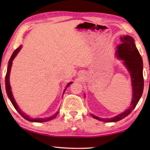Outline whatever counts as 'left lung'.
<instances>
[{"label": "left lung", "instance_id": "obj_1", "mask_svg": "<svg viewBox=\"0 0 150 150\" xmlns=\"http://www.w3.org/2000/svg\"><path fill=\"white\" fill-rule=\"evenodd\" d=\"M121 44L117 47V56L123 61V64L129 71L131 77L132 86V98L130 107L124 112L112 118H100L92 115V117L103 122H116L126 117L135 108L143 93V62L142 58L136 47L134 40L129 35L121 37Z\"/></svg>", "mask_w": 150, "mask_h": 150}]
</instances>
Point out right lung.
Instances as JSON below:
<instances>
[{"mask_svg": "<svg viewBox=\"0 0 150 150\" xmlns=\"http://www.w3.org/2000/svg\"><path fill=\"white\" fill-rule=\"evenodd\" d=\"M21 46L20 47H19L17 49H16L15 51L13 52L12 56H11V58L10 59V60L8 62V68H7V71H6V77H5V85H6V93L8 96L10 100L12 102V105H13V107L16 109V110H17L18 112L20 114V115L23 117L24 119H25L26 120H28L29 121H31V122H46V121H50L52 119H53L56 117L58 115V114L59 113V111L58 112H56L55 114H54L53 115H52L50 117H45V118H30L29 116H28V115H26L25 113H24L23 112L21 111L20 108H19V106L18 105L17 103H16V101L14 98H13V95L12 93V91H11V87H10V81H9V78H10V70H11V67H12V61L13 59H14L15 57L17 55L18 53L20 52V50H21ZM73 83V82H70L67 84V86L66 87V88H65L64 91V94L65 91H66V90L67 88V86H69L71 84ZM63 94V95H64Z\"/></svg>", "mask_w": 150, "mask_h": 150, "instance_id": "1", "label": "right lung"}]
</instances>
